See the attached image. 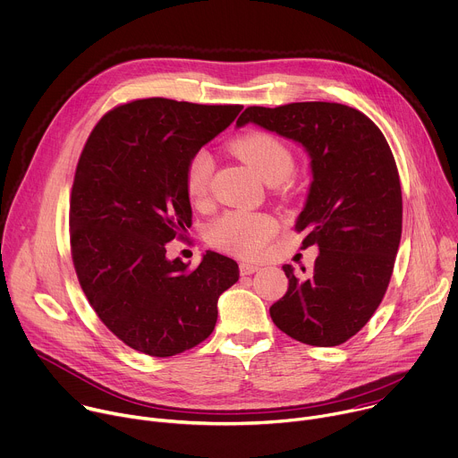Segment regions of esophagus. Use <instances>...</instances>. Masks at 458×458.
Listing matches in <instances>:
<instances>
[{"label":"esophagus","mask_w":458,"mask_h":458,"mask_svg":"<svg viewBox=\"0 0 458 458\" xmlns=\"http://www.w3.org/2000/svg\"><path fill=\"white\" fill-rule=\"evenodd\" d=\"M259 270V265L258 263H249V261H242L240 263V272L242 276H249V274H254Z\"/></svg>","instance_id":"1"}]
</instances>
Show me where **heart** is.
I'll use <instances>...</instances> for the list:
<instances>
[{
	"label": "heart",
	"instance_id": "b5f03b06",
	"mask_svg": "<svg viewBox=\"0 0 458 458\" xmlns=\"http://www.w3.org/2000/svg\"><path fill=\"white\" fill-rule=\"evenodd\" d=\"M233 151L267 184H278L285 180L293 167L294 157L285 142L263 131L247 133L233 142ZM213 173V158L208 151H199L186 169V190L191 200L200 202L209 188ZM278 222L267 213L229 211L216 218L208 231L209 242L227 252L238 256H254L276 234Z\"/></svg>",
	"mask_w": 458,
	"mask_h": 458
}]
</instances>
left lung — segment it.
<instances>
[{"label": "left lung", "instance_id": "1", "mask_svg": "<svg viewBox=\"0 0 458 458\" xmlns=\"http://www.w3.org/2000/svg\"><path fill=\"white\" fill-rule=\"evenodd\" d=\"M249 123L300 144L312 174L296 229L319 254L303 280L284 265L289 289L270 318L305 344H341L369 323L392 278L403 195L390 146L367 115L337 103L250 106L236 126Z\"/></svg>", "mask_w": 458, "mask_h": 458}]
</instances>
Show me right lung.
Segmentation results:
<instances>
[{
    "label": "right lung",
    "instance_id": "obj_1",
    "mask_svg": "<svg viewBox=\"0 0 458 458\" xmlns=\"http://www.w3.org/2000/svg\"><path fill=\"white\" fill-rule=\"evenodd\" d=\"M162 98L108 112L91 131L73 178L70 243L79 284L101 321L128 346L169 357L215 328L218 298L238 263L208 250L197 268L165 256L191 227L186 169L242 112Z\"/></svg>",
    "mask_w": 458,
    "mask_h": 458
}]
</instances>
